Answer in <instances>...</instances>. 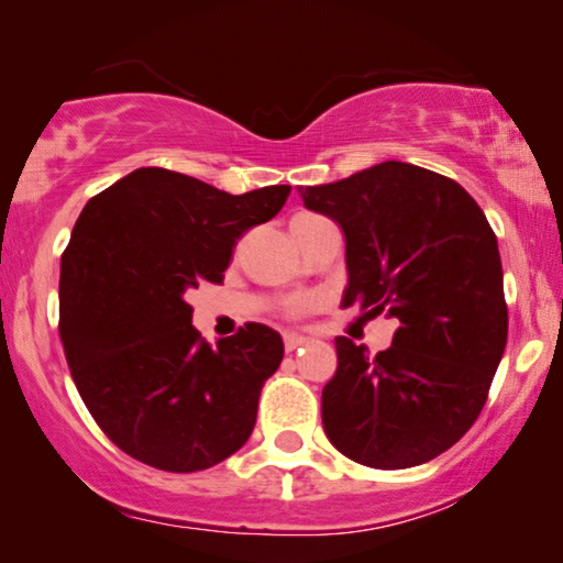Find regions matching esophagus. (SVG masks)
Here are the masks:
<instances>
[{
  "label": "esophagus",
  "instance_id": "obj_1",
  "mask_svg": "<svg viewBox=\"0 0 563 563\" xmlns=\"http://www.w3.org/2000/svg\"><path fill=\"white\" fill-rule=\"evenodd\" d=\"M307 338L305 335H297V333H284V349H287L289 353L297 351L299 345H305Z\"/></svg>",
  "mask_w": 563,
  "mask_h": 563
}]
</instances>
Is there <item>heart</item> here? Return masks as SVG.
Returning <instances> with one entry per match:
<instances>
[{"mask_svg":"<svg viewBox=\"0 0 563 563\" xmlns=\"http://www.w3.org/2000/svg\"><path fill=\"white\" fill-rule=\"evenodd\" d=\"M302 312H305V302H302V299H297V302H291V305L287 307L289 318H297V314H302Z\"/></svg>","mask_w":563,"mask_h":563,"instance_id":"1","label":"heart"}]
</instances>
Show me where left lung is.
<instances>
[{"label":"left lung","instance_id":"obj_1","mask_svg":"<svg viewBox=\"0 0 563 563\" xmlns=\"http://www.w3.org/2000/svg\"><path fill=\"white\" fill-rule=\"evenodd\" d=\"M307 210L343 228V307L395 318L387 351L335 338L322 428L343 456L410 468L449 451L487 402L507 343L497 235L449 176L384 161L299 189Z\"/></svg>","mask_w":563,"mask_h":563}]
</instances>
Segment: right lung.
Returning <instances> with one entry per match:
<instances>
[{
	"label": "right lung",
	"mask_w": 563,
	"mask_h": 563,
	"mask_svg": "<svg viewBox=\"0 0 563 563\" xmlns=\"http://www.w3.org/2000/svg\"><path fill=\"white\" fill-rule=\"evenodd\" d=\"M289 191L228 195L148 166L81 210L60 256L58 333L84 405L128 456L189 474L249 441L282 335L249 322L212 349L184 295L220 284L238 238L272 220Z\"/></svg>",
	"instance_id": "obj_1"
}]
</instances>
